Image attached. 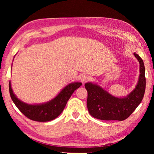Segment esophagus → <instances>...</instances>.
Returning a JSON list of instances; mask_svg holds the SVG:
<instances>
[{"label": "esophagus", "mask_w": 154, "mask_h": 154, "mask_svg": "<svg viewBox=\"0 0 154 154\" xmlns=\"http://www.w3.org/2000/svg\"><path fill=\"white\" fill-rule=\"evenodd\" d=\"M80 80H81V82H82V83H85V82H87L88 80L90 79V77L88 76V75H82L80 76Z\"/></svg>", "instance_id": "34e87169"}]
</instances>
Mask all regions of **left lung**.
Segmentation results:
<instances>
[{
	"label": "left lung",
	"instance_id": "left-lung-1",
	"mask_svg": "<svg viewBox=\"0 0 154 154\" xmlns=\"http://www.w3.org/2000/svg\"><path fill=\"white\" fill-rule=\"evenodd\" d=\"M140 64L139 81L134 90L124 98L112 96L97 84L86 83L87 106L90 114L101 120L123 121L133 113L144 96L146 80L145 66L140 57L134 53Z\"/></svg>",
	"mask_w": 154,
	"mask_h": 154
}]
</instances>
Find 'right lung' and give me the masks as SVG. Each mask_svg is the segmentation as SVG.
<instances>
[{
	"instance_id": "obj_1",
	"label": "right lung",
	"mask_w": 154,
	"mask_h": 154,
	"mask_svg": "<svg viewBox=\"0 0 154 154\" xmlns=\"http://www.w3.org/2000/svg\"><path fill=\"white\" fill-rule=\"evenodd\" d=\"M82 85L80 82H74L67 85L55 98L48 103L38 105H29L18 99L11 88L9 82V93L13 102L18 109L30 119L36 122H48L53 120L63 111L68 100L72 94Z\"/></svg>"
}]
</instances>
